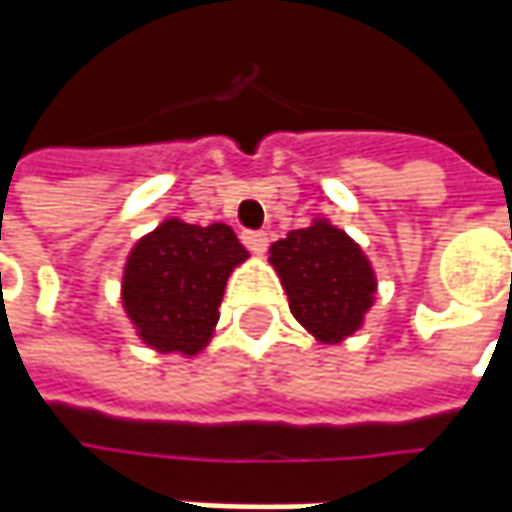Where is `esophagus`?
Instances as JSON below:
<instances>
[{"label":"esophagus","mask_w":512,"mask_h":512,"mask_svg":"<svg viewBox=\"0 0 512 512\" xmlns=\"http://www.w3.org/2000/svg\"><path fill=\"white\" fill-rule=\"evenodd\" d=\"M242 242L247 245V250H253L256 256H262L267 250V233L265 230H245L242 233Z\"/></svg>","instance_id":"obj_1"}]
</instances>
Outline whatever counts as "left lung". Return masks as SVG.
<instances>
[{"label":"left lung","mask_w":512,"mask_h":512,"mask_svg":"<svg viewBox=\"0 0 512 512\" xmlns=\"http://www.w3.org/2000/svg\"><path fill=\"white\" fill-rule=\"evenodd\" d=\"M270 265L290 313L322 344H339L364 325L376 302V270L342 227L313 219L270 245Z\"/></svg>","instance_id":"obj_1"}]
</instances>
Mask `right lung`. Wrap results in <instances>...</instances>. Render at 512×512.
<instances>
[{"instance_id":"right-lung-1","label":"right lung","mask_w":512,"mask_h":512,"mask_svg":"<svg viewBox=\"0 0 512 512\" xmlns=\"http://www.w3.org/2000/svg\"><path fill=\"white\" fill-rule=\"evenodd\" d=\"M247 253L225 222L187 225L165 219L130 247L122 307L142 342L159 353H202L219 322L230 273Z\"/></svg>"}]
</instances>
